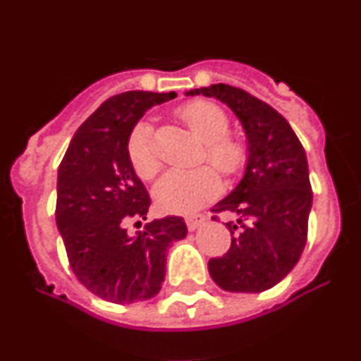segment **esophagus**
Segmentation results:
<instances>
[{
  "instance_id": "esophagus-1",
  "label": "esophagus",
  "mask_w": 361,
  "mask_h": 361,
  "mask_svg": "<svg viewBox=\"0 0 361 361\" xmlns=\"http://www.w3.org/2000/svg\"><path fill=\"white\" fill-rule=\"evenodd\" d=\"M184 220H186L188 229H190V231H193V229H197L200 224H202L204 220H206V216L204 215H188Z\"/></svg>"
}]
</instances>
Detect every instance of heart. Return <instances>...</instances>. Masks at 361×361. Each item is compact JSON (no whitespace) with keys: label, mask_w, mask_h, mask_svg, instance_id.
I'll return each mask as SVG.
<instances>
[{"label":"heart","mask_w":361,"mask_h":361,"mask_svg":"<svg viewBox=\"0 0 361 361\" xmlns=\"http://www.w3.org/2000/svg\"><path fill=\"white\" fill-rule=\"evenodd\" d=\"M178 116L191 132L206 145V157L224 175H233L245 162V148L240 141L228 137L229 119L226 111L209 101H191L178 108ZM128 159L141 178H152L161 168L152 124L141 121L128 137ZM220 191V177L209 166L193 170L173 168L161 177L153 195L159 208L166 213H190L212 202Z\"/></svg>","instance_id":"obj_1"}]
</instances>
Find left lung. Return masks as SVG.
Returning a JSON list of instances; mask_svg holds the SVG:
<instances>
[{"label":"left lung","mask_w":361,"mask_h":361,"mask_svg":"<svg viewBox=\"0 0 361 361\" xmlns=\"http://www.w3.org/2000/svg\"><path fill=\"white\" fill-rule=\"evenodd\" d=\"M199 94L228 104L247 137L244 177L212 209L237 220L226 224L231 247L209 260V275L224 291H266L296 266L307 242L312 191L304 146L275 108L242 88L219 82L186 92Z\"/></svg>","instance_id":"1"}]
</instances>
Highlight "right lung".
I'll return each instance as SVG.
<instances>
[{"mask_svg": "<svg viewBox=\"0 0 361 361\" xmlns=\"http://www.w3.org/2000/svg\"><path fill=\"white\" fill-rule=\"evenodd\" d=\"M175 95L132 90L106 99L73 133L57 171L56 222L70 267L88 291L114 304L157 295L168 247L188 235L183 216L128 233L152 202L128 159V137L148 108Z\"/></svg>", "mask_w": 361, "mask_h": 361, "instance_id": "add662e5", "label": "right lung"}]
</instances>
